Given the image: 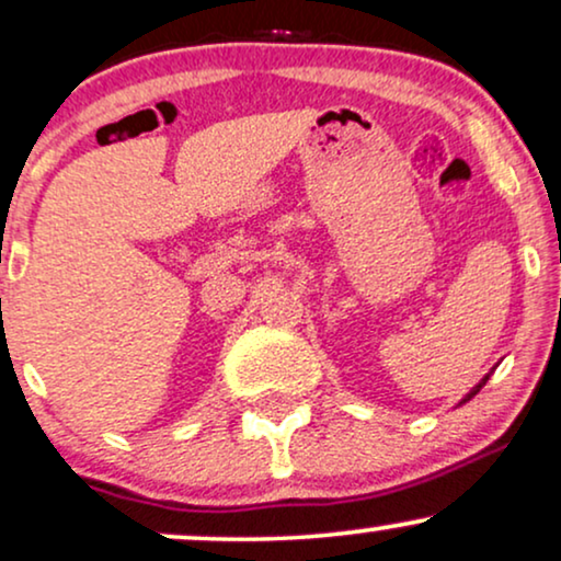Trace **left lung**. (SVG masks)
Instances as JSON below:
<instances>
[{
    "label": "left lung",
    "mask_w": 561,
    "mask_h": 561,
    "mask_svg": "<svg viewBox=\"0 0 561 561\" xmlns=\"http://www.w3.org/2000/svg\"><path fill=\"white\" fill-rule=\"evenodd\" d=\"M489 377H492V371H489V375H486V377H483V379H481V382H479V385H476V387H473V390H471V392H468V396H466V398H462L458 405H462V403H468V400H471L473 396H479V390H481V387H483V385H486V379H489Z\"/></svg>",
    "instance_id": "1"
}]
</instances>
